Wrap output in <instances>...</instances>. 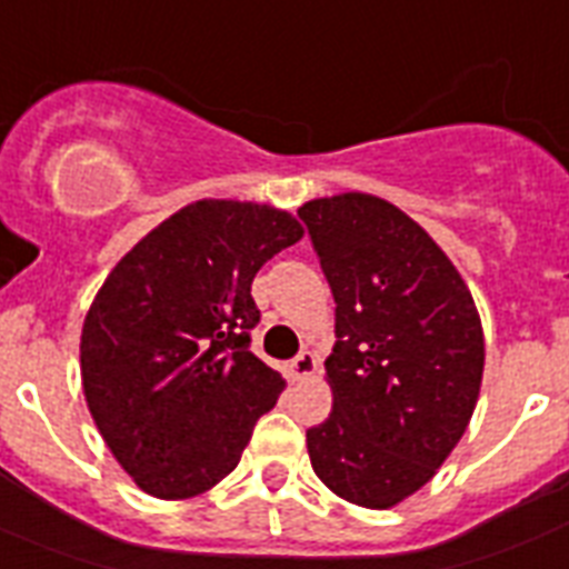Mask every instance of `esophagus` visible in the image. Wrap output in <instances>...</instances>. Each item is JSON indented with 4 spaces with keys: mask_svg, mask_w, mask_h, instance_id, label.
<instances>
[{
    "mask_svg": "<svg viewBox=\"0 0 569 569\" xmlns=\"http://www.w3.org/2000/svg\"><path fill=\"white\" fill-rule=\"evenodd\" d=\"M317 366H319L317 355H313V351H302V355H296V358L290 360V366H288L290 378L308 380L313 372H317Z\"/></svg>",
    "mask_w": 569,
    "mask_h": 569,
    "instance_id": "1",
    "label": "esophagus"
}]
</instances>
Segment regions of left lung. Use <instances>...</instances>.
<instances>
[{"label": "left lung", "mask_w": 569, "mask_h": 569, "mask_svg": "<svg viewBox=\"0 0 569 569\" xmlns=\"http://www.w3.org/2000/svg\"><path fill=\"white\" fill-rule=\"evenodd\" d=\"M337 302L326 360L331 416L308 430L313 471L337 497L392 509L433 480L480 398L486 340L445 250L363 191L299 206Z\"/></svg>", "instance_id": "8db88e82"}]
</instances>
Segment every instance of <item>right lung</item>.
I'll use <instances>...</instances> for the list:
<instances>
[{
  "label": "right lung",
  "mask_w": 569,
  "mask_h": 569,
  "mask_svg": "<svg viewBox=\"0 0 569 569\" xmlns=\"http://www.w3.org/2000/svg\"><path fill=\"white\" fill-rule=\"evenodd\" d=\"M302 223L250 200H194L112 267L81 331L98 433L144 495L189 500L234 471L284 380L250 351L252 279Z\"/></svg>",
  "instance_id": "1"
}]
</instances>
